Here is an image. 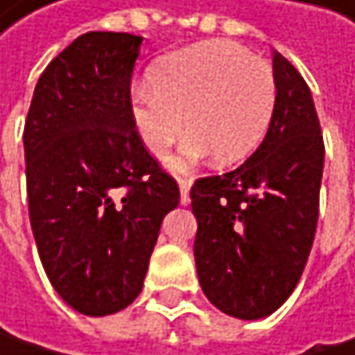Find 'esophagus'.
Here are the masks:
<instances>
[{
  "label": "esophagus",
  "mask_w": 355,
  "mask_h": 355,
  "mask_svg": "<svg viewBox=\"0 0 355 355\" xmlns=\"http://www.w3.org/2000/svg\"><path fill=\"white\" fill-rule=\"evenodd\" d=\"M179 189H181V204H183V207H187V204L191 202V198H189V181L179 179Z\"/></svg>",
  "instance_id": "34e87169"
}]
</instances>
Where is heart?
I'll return each instance as SVG.
<instances>
[{"label":"heart","mask_w":355,"mask_h":355,"mask_svg":"<svg viewBox=\"0 0 355 355\" xmlns=\"http://www.w3.org/2000/svg\"><path fill=\"white\" fill-rule=\"evenodd\" d=\"M272 67L225 40L200 42L164 55L151 70V87L132 91V125L153 157H164L189 130L172 157L187 172L207 155L219 164L247 157L262 140L275 110Z\"/></svg>","instance_id":"heart-1"}]
</instances>
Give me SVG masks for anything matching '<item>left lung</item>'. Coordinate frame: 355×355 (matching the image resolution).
Here are the masks:
<instances>
[{
    "mask_svg": "<svg viewBox=\"0 0 355 355\" xmlns=\"http://www.w3.org/2000/svg\"><path fill=\"white\" fill-rule=\"evenodd\" d=\"M277 85L268 132L236 170L198 179L191 211L202 292L223 313L262 320L290 298L315 239L324 138L311 91L272 53Z\"/></svg>",
    "mask_w": 355,
    "mask_h": 355,
    "instance_id": "left-lung-1",
    "label": "left lung"
}]
</instances>
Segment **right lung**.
Returning a JSON list of instances; mask_svg holds the SVG:
<instances>
[{
	"mask_svg": "<svg viewBox=\"0 0 355 355\" xmlns=\"http://www.w3.org/2000/svg\"><path fill=\"white\" fill-rule=\"evenodd\" d=\"M142 37L89 31L40 76L25 121L29 221L57 294L89 318L136 300L179 187L130 116Z\"/></svg>",
	"mask_w": 355,
	"mask_h": 355,
	"instance_id": "add662e5",
	"label": "right lung"
}]
</instances>
